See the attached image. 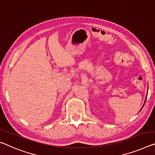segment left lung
Segmentation results:
<instances>
[{"label":"left lung","instance_id":"1","mask_svg":"<svg viewBox=\"0 0 155 155\" xmlns=\"http://www.w3.org/2000/svg\"><path fill=\"white\" fill-rule=\"evenodd\" d=\"M147 94H148V93H147ZM146 100H145V102H144V104H145V103H146ZM144 104H143V105H144ZM143 107H141V109H142V108H143Z\"/></svg>","mask_w":155,"mask_h":155}]
</instances>
